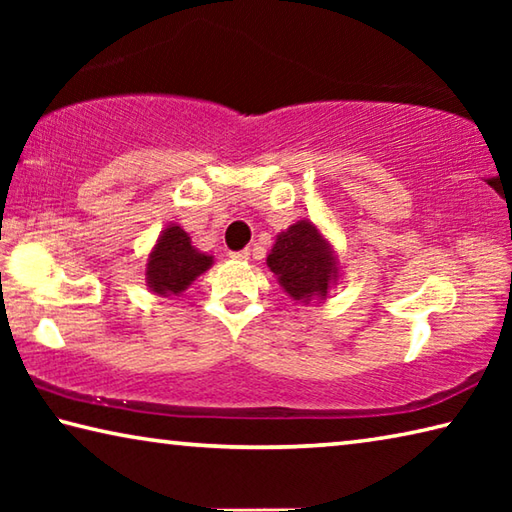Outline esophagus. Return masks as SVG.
Listing matches in <instances>:
<instances>
[{
	"label": "esophagus",
	"mask_w": 512,
	"mask_h": 512,
	"mask_svg": "<svg viewBox=\"0 0 512 512\" xmlns=\"http://www.w3.org/2000/svg\"><path fill=\"white\" fill-rule=\"evenodd\" d=\"M232 259H239V262H246V259L250 257V250H239V253H230Z\"/></svg>",
	"instance_id": "34e87169"
}]
</instances>
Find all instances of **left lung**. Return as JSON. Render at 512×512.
Here are the masks:
<instances>
[{
  "instance_id": "left-lung-1",
  "label": "left lung",
  "mask_w": 512,
  "mask_h": 512,
  "mask_svg": "<svg viewBox=\"0 0 512 512\" xmlns=\"http://www.w3.org/2000/svg\"><path fill=\"white\" fill-rule=\"evenodd\" d=\"M266 264L280 287L305 305L311 300H325L341 277L339 255L309 219L296 221L275 237Z\"/></svg>"
}]
</instances>
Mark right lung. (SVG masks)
Masks as SVG:
<instances>
[{
  "label": "right lung",
  "mask_w": 512,
  "mask_h": 512,
  "mask_svg": "<svg viewBox=\"0 0 512 512\" xmlns=\"http://www.w3.org/2000/svg\"><path fill=\"white\" fill-rule=\"evenodd\" d=\"M212 264V255L194 248L178 223H169L146 259V287L162 298L180 296Z\"/></svg>",
  "instance_id": "obj_1"
}]
</instances>
